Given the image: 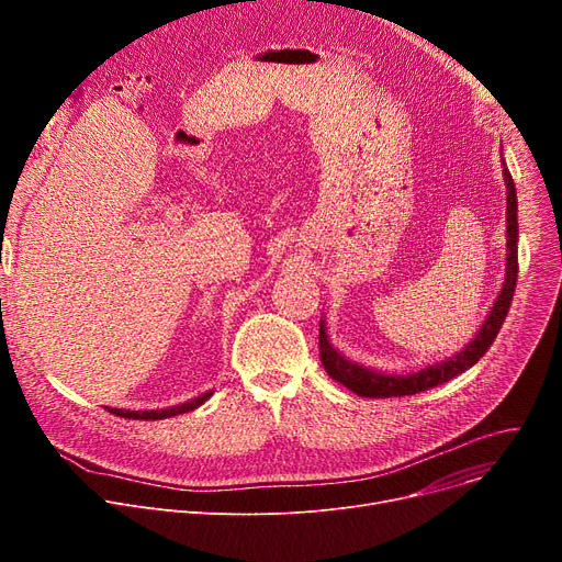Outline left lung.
<instances>
[{"label": "left lung", "instance_id": "1", "mask_svg": "<svg viewBox=\"0 0 562 562\" xmlns=\"http://www.w3.org/2000/svg\"><path fill=\"white\" fill-rule=\"evenodd\" d=\"M504 182H506V280H504V289L496 296L487 318L483 321L481 330L476 333V337L471 339L458 356L437 362L432 367H426L417 373H407V375H396V373H380L373 371L369 367H362L358 362L346 360L341 352H337L328 339L326 333V323L321 321L318 328V350H321V364L323 369L328 371V375L337 382H341L344 387H348L350 392H356L358 396H367V398H392V396H412L426 392L430 387L441 385V382H449L451 378L464 373L469 367H474L485 352L492 346V341L496 339L501 326H504L506 314L510 310V301L515 293V284H517V191H515V182L513 175L506 168L504 161Z\"/></svg>", "mask_w": 562, "mask_h": 562}]
</instances>
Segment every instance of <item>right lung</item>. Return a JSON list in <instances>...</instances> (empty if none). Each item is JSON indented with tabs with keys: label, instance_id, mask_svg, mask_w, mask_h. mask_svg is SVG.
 <instances>
[{
	"label": "right lung",
	"instance_id": "right-lung-1",
	"mask_svg": "<svg viewBox=\"0 0 562 562\" xmlns=\"http://www.w3.org/2000/svg\"><path fill=\"white\" fill-rule=\"evenodd\" d=\"M210 396H212V392H204L198 398H191L187 403H180V405H175V407H166V409H121V407H106V409L111 412V415H115V417L157 422V419H168V417H175V415H184V412H191V409L200 407Z\"/></svg>",
	"mask_w": 562,
	"mask_h": 562
}]
</instances>
